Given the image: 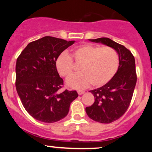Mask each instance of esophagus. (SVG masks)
<instances>
[{
	"instance_id": "esophagus-1",
	"label": "esophagus",
	"mask_w": 152,
	"mask_h": 152,
	"mask_svg": "<svg viewBox=\"0 0 152 152\" xmlns=\"http://www.w3.org/2000/svg\"><path fill=\"white\" fill-rule=\"evenodd\" d=\"M77 92H78V95H82V94H83L85 93L84 91H81V90H78Z\"/></svg>"
}]
</instances>
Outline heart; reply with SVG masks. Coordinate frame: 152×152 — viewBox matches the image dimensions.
Instances as JSON below:
<instances>
[{
  "instance_id": "b5f03b06",
  "label": "heart",
  "mask_w": 152,
  "mask_h": 152,
  "mask_svg": "<svg viewBox=\"0 0 152 152\" xmlns=\"http://www.w3.org/2000/svg\"><path fill=\"white\" fill-rule=\"evenodd\" d=\"M71 55L75 63L80 64L81 73L68 78L66 83L74 88H84L91 83L101 87L114 78L119 66V56L116 50L109 46L100 47L83 44L71 50ZM56 67L63 77H69L75 66L69 54L62 53L56 60Z\"/></svg>"
}]
</instances>
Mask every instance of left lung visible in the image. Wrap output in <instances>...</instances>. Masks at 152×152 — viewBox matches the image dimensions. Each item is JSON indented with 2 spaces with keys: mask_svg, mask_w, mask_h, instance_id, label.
<instances>
[{
  "mask_svg": "<svg viewBox=\"0 0 152 152\" xmlns=\"http://www.w3.org/2000/svg\"><path fill=\"white\" fill-rule=\"evenodd\" d=\"M89 41L113 48L119 56V66L116 75L104 86L90 91L95 102L86 108L87 115L94 121L109 124L123 116L130 105L137 79L135 59L126 47L109 38Z\"/></svg>",
  "mask_w": 152,
  "mask_h": 152,
  "instance_id": "obj_1",
  "label": "left lung"
}]
</instances>
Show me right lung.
Returning <instances> with one entry per match:
<instances>
[{"mask_svg":"<svg viewBox=\"0 0 152 152\" xmlns=\"http://www.w3.org/2000/svg\"><path fill=\"white\" fill-rule=\"evenodd\" d=\"M74 42L45 36L29 43L17 58V93L26 111L38 121L53 123L62 119L78 97L76 91L60 93L64 80L56 67L57 57Z\"/></svg>","mask_w":152,"mask_h":152,"instance_id":"1","label":"right lung"}]
</instances>
